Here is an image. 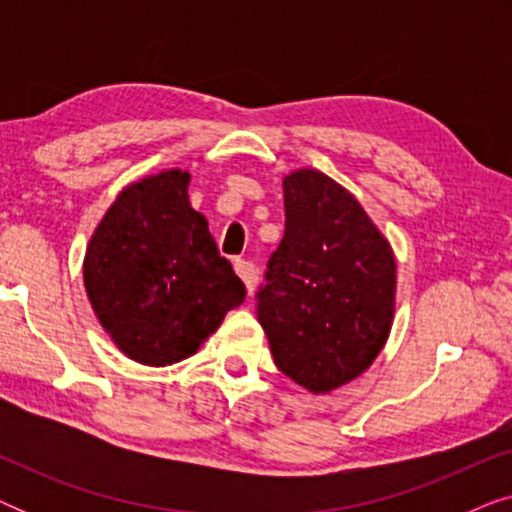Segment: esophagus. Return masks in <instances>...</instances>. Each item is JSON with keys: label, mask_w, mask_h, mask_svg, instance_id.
Returning <instances> with one entry per match:
<instances>
[{"label": "esophagus", "mask_w": 512, "mask_h": 512, "mask_svg": "<svg viewBox=\"0 0 512 512\" xmlns=\"http://www.w3.org/2000/svg\"><path fill=\"white\" fill-rule=\"evenodd\" d=\"M235 272L240 275L244 286H247V289L251 291V286H254V282H256V265L251 261H242V258H237Z\"/></svg>", "instance_id": "34e87169"}]
</instances>
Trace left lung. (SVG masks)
<instances>
[{"instance_id":"1","label":"left lung","mask_w":512,"mask_h":512,"mask_svg":"<svg viewBox=\"0 0 512 512\" xmlns=\"http://www.w3.org/2000/svg\"><path fill=\"white\" fill-rule=\"evenodd\" d=\"M284 237L258 291L272 359L312 394L352 382L382 352L396 305V258L366 209L324 172L284 177Z\"/></svg>"}]
</instances>
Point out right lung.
<instances>
[{"instance_id":"add662e5","label":"right lung","mask_w":512,"mask_h":512,"mask_svg":"<svg viewBox=\"0 0 512 512\" xmlns=\"http://www.w3.org/2000/svg\"><path fill=\"white\" fill-rule=\"evenodd\" d=\"M191 174L163 170L123 188L83 258L90 305L116 347L144 366L195 354L242 305V279L188 200Z\"/></svg>"}]
</instances>
